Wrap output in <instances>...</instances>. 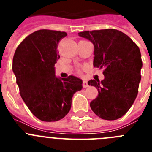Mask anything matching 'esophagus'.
<instances>
[{
	"label": "esophagus",
	"mask_w": 152,
	"mask_h": 152,
	"mask_svg": "<svg viewBox=\"0 0 152 152\" xmlns=\"http://www.w3.org/2000/svg\"><path fill=\"white\" fill-rule=\"evenodd\" d=\"M82 86H83V88H88V81H87V80H84V81H83V84H82Z\"/></svg>",
	"instance_id": "34e87169"
}]
</instances>
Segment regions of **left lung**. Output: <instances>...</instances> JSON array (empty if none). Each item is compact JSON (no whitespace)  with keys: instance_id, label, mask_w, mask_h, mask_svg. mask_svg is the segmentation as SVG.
<instances>
[{"instance_id":"8db88e82","label":"left lung","mask_w":152,"mask_h":152,"mask_svg":"<svg viewBox=\"0 0 152 152\" xmlns=\"http://www.w3.org/2000/svg\"><path fill=\"white\" fill-rule=\"evenodd\" d=\"M78 35L94 44V66L104 69L103 80L88 81L98 91L97 97L90 104L91 110L106 120L122 117L138 94L142 67L139 48L115 29L84 31Z\"/></svg>"}]
</instances>
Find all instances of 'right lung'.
Returning <instances> with one entry per match:
<instances>
[{
  "label": "right lung",
  "instance_id": "right-lung-1",
  "mask_svg": "<svg viewBox=\"0 0 152 152\" xmlns=\"http://www.w3.org/2000/svg\"><path fill=\"white\" fill-rule=\"evenodd\" d=\"M65 32L40 29L31 33L17 48L12 69L20 94L31 113L42 121L55 122L66 116L74 94L82 89V80L70 75L57 77V50Z\"/></svg>",
  "mask_w": 152,
  "mask_h": 152
}]
</instances>
